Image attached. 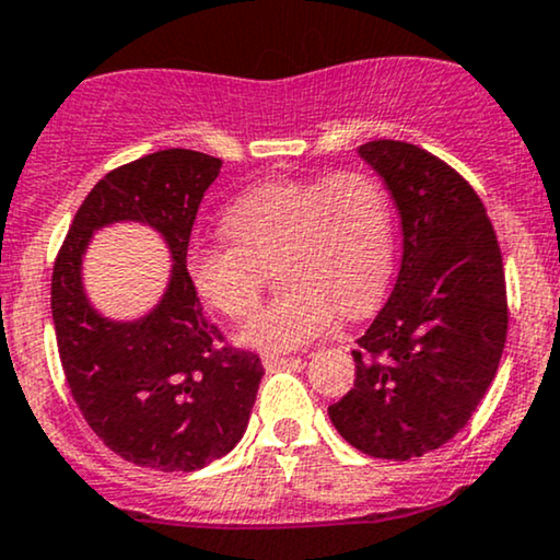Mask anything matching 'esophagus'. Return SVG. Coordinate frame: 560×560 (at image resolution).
<instances>
[{
	"mask_svg": "<svg viewBox=\"0 0 560 560\" xmlns=\"http://www.w3.org/2000/svg\"><path fill=\"white\" fill-rule=\"evenodd\" d=\"M284 365H294L302 368V357H284V354H262V368L266 370H276Z\"/></svg>",
	"mask_w": 560,
	"mask_h": 560,
	"instance_id": "esophagus-1",
	"label": "esophagus"
}]
</instances>
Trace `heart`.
Here are the masks:
<instances>
[{"label": "heart", "instance_id": "obj_1", "mask_svg": "<svg viewBox=\"0 0 560 560\" xmlns=\"http://www.w3.org/2000/svg\"><path fill=\"white\" fill-rule=\"evenodd\" d=\"M232 242H198L187 258L195 294L226 318L258 305L276 266L284 284L242 328L260 352H287L331 328L336 307L365 313L394 271V208L365 170L271 179L221 215Z\"/></svg>", "mask_w": 560, "mask_h": 560}]
</instances>
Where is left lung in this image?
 Returning a JSON list of instances; mask_svg holds the SVG:
<instances>
[{
    "instance_id": "obj_1",
    "label": "left lung",
    "mask_w": 560,
    "mask_h": 560,
    "mask_svg": "<svg viewBox=\"0 0 560 560\" xmlns=\"http://www.w3.org/2000/svg\"><path fill=\"white\" fill-rule=\"evenodd\" d=\"M362 159L401 215L394 292L354 349V386L328 407L341 435L375 459L441 448L495 378L509 328L503 258L480 195L454 166L404 140Z\"/></svg>"
}]
</instances>
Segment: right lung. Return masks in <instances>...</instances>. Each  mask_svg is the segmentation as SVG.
<instances>
[{
  "instance_id": "right-lung-1",
  "label": "right lung",
  "mask_w": 560,
  "mask_h": 560,
  "mask_svg": "<svg viewBox=\"0 0 560 560\" xmlns=\"http://www.w3.org/2000/svg\"><path fill=\"white\" fill-rule=\"evenodd\" d=\"M221 164L166 148L117 166L88 192L54 260V331L80 415L106 448L161 472H192L237 446L266 373L206 318L187 271L195 215ZM122 218L159 228L175 255L171 292L135 324L104 322L79 287L92 229Z\"/></svg>"
}]
</instances>
